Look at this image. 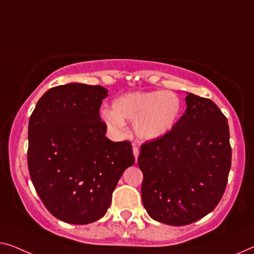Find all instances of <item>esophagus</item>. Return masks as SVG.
Instances as JSON below:
<instances>
[{
	"mask_svg": "<svg viewBox=\"0 0 254 254\" xmlns=\"http://www.w3.org/2000/svg\"><path fill=\"white\" fill-rule=\"evenodd\" d=\"M133 155H134V158H135V162L138 160V156H139V148L137 146H133Z\"/></svg>",
	"mask_w": 254,
	"mask_h": 254,
	"instance_id": "esophagus-1",
	"label": "esophagus"
}]
</instances>
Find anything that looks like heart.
I'll list each match as a JSON object with an SVG mask.
<instances>
[{
  "mask_svg": "<svg viewBox=\"0 0 254 254\" xmlns=\"http://www.w3.org/2000/svg\"><path fill=\"white\" fill-rule=\"evenodd\" d=\"M181 113V100L170 91H146L122 94L113 101V111L103 112V121L113 133L124 130V121L133 122L139 139L153 141L168 134Z\"/></svg>",
  "mask_w": 254,
  "mask_h": 254,
  "instance_id": "1",
  "label": "heart"
}]
</instances>
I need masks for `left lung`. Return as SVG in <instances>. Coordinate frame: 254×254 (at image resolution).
I'll use <instances>...</instances> for the list:
<instances>
[{"mask_svg": "<svg viewBox=\"0 0 254 254\" xmlns=\"http://www.w3.org/2000/svg\"><path fill=\"white\" fill-rule=\"evenodd\" d=\"M171 131L140 147L141 198L150 218L171 226L199 220L224 195L230 165L228 121L213 101L187 93Z\"/></svg>", "mask_w": 254, "mask_h": 254, "instance_id": "left-lung-1", "label": "left lung"}]
</instances>
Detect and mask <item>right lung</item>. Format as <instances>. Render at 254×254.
<instances>
[{
  "label": "right lung",
  "mask_w": 254,
  "mask_h": 254,
  "mask_svg": "<svg viewBox=\"0 0 254 254\" xmlns=\"http://www.w3.org/2000/svg\"><path fill=\"white\" fill-rule=\"evenodd\" d=\"M100 85L48 90L29 117L27 162L37 195L59 220L86 225L107 212L121 176L133 165L130 141L106 138Z\"/></svg>",
  "instance_id": "right-lung-1"
}]
</instances>
